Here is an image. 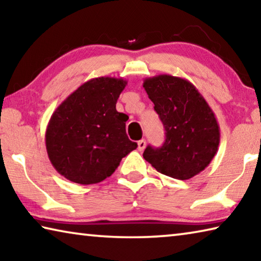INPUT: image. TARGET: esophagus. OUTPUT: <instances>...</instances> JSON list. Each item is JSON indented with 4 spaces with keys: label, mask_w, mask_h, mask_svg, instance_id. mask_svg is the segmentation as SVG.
Returning <instances> with one entry per match:
<instances>
[{
    "label": "esophagus",
    "mask_w": 261,
    "mask_h": 261,
    "mask_svg": "<svg viewBox=\"0 0 261 261\" xmlns=\"http://www.w3.org/2000/svg\"><path fill=\"white\" fill-rule=\"evenodd\" d=\"M146 144H147L146 140H140L139 142H138V149H139V150L140 151L144 150V148H146Z\"/></svg>",
    "instance_id": "1"
}]
</instances>
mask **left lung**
I'll return each instance as SVG.
<instances>
[{
  "instance_id": "obj_1",
  "label": "left lung",
  "mask_w": 261,
  "mask_h": 261,
  "mask_svg": "<svg viewBox=\"0 0 261 261\" xmlns=\"http://www.w3.org/2000/svg\"><path fill=\"white\" fill-rule=\"evenodd\" d=\"M143 88L165 129L163 146H148L143 159L174 179L196 176L214 159L220 144V127L211 106L193 84L177 76L146 79Z\"/></svg>"
}]
</instances>
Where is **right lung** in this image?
Masks as SVG:
<instances>
[{
	"label": "right lung",
	"mask_w": 261,
	"mask_h": 261,
	"mask_svg": "<svg viewBox=\"0 0 261 261\" xmlns=\"http://www.w3.org/2000/svg\"><path fill=\"white\" fill-rule=\"evenodd\" d=\"M126 84L122 79H92L54 111L45 134L46 149L54 169L68 180L100 182L138 147L126 134L128 117L115 109Z\"/></svg>",
	"instance_id": "1"
}]
</instances>
